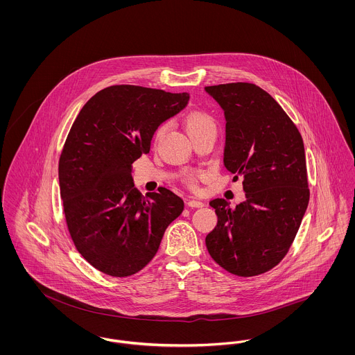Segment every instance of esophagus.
Returning <instances> with one entry per match:
<instances>
[{"label":"esophagus","instance_id":"1","mask_svg":"<svg viewBox=\"0 0 355 355\" xmlns=\"http://www.w3.org/2000/svg\"><path fill=\"white\" fill-rule=\"evenodd\" d=\"M187 204H188V207H191V208H200V207L204 205L202 201L196 200V198H189V200L187 201Z\"/></svg>","mask_w":355,"mask_h":355}]
</instances>
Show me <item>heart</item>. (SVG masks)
Wrapping results in <instances>:
<instances>
[{
    "label": "heart",
    "mask_w": 355,
    "mask_h": 355,
    "mask_svg": "<svg viewBox=\"0 0 355 355\" xmlns=\"http://www.w3.org/2000/svg\"><path fill=\"white\" fill-rule=\"evenodd\" d=\"M187 130L189 132V135H194L197 132H201V131H205V130H209V128H216V123H215V119L207 113V112H202V110H193L188 117H187ZM166 124H161L155 132V139L161 137L166 130ZM187 182L188 185L191 188H196V174L194 173H189L187 174Z\"/></svg>",
    "instance_id": "heart-1"
}]
</instances>
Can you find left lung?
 <instances>
[{"mask_svg":"<svg viewBox=\"0 0 355 355\" xmlns=\"http://www.w3.org/2000/svg\"><path fill=\"white\" fill-rule=\"evenodd\" d=\"M225 116L224 166L243 177L245 202H209L218 215L205 245L228 273L254 277L288 254L309 201L300 132L273 97L254 83L207 86Z\"/></svg>","mask_w":355,"mask_h":355,"instance_id":"1","label":"left lung"}]
</instances>
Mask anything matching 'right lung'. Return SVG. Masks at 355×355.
Listing matches in <instances>:
<instances>
[{"instance_id": "1", "label": "right lung", "mask_w": 355, "mask_h": 355, "mask_svg": "<svg viewBox=\"0 0 355 355\" xmlns=\"http://www.w3.org/2000/svg\"><path fill=\"white\" fill-rule=\"evenodd\" d=\"M188 93L113 85L78 113L59 158V188L73 243L97 270L130 277L155 257L184 201L166 188L134 187L132 164L150 153L164 120L184 110Z\"/></svg>"}]
</instances>
